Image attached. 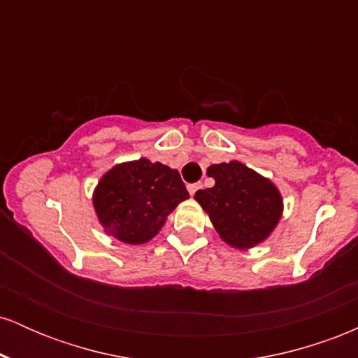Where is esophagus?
Listing matches in <instances>:
<instances>
[{"label":"esophagus","mask_w":358,"mask_h":358,"mask_svg":"<svg viewBox=\"0 0 358 358\" xmlns=\"http://www.w3.org/2000/svg\"><path fill=\"white\" fill-rule=\"evenodd\" d=\"M202 188V183H193V185H188V193L190 195H195L196 190H200Z\"/></svg>","instance_id":"obj_1"}]
</instances>
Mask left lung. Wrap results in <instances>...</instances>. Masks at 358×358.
<instances>
[{
	"label": "left lung",
	"mask_w": 358,
	"mask_h": 358,
	"mask_svg": "<svg viewBox=\"0 0 358 358\" xmlns=\"http://www.w3.org/2000/svg\"><path fill=\"white\" fill-rule=\"evenodd\" d=\"M215 185L195 193L220 239L234 249L262 244L282 217V196L266 176L232 159L207 168Z\"/></svg>",
	"instance_id": "1"
}]
</instances>
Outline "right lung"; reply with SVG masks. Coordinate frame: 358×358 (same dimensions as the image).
Segmentation results:
<instances>
[{
	"label": "right lung",
	"mask_w": 358,
	"mask_h": 358,
	"mask_svg": "<svg viewBox=\"0 0 358 358\" xmlns=\"http://www.w3.org/2000/svg\"><path fill=\"white\" fill-rule=\"evenodd\" d=\"M187 199L190 195L178 170L139 158L106 171L94 188L92 205L108 236L139 245L153 239Z\"/></svg>",
	"instance_id": "right-lung-1"
}]
</instances>
